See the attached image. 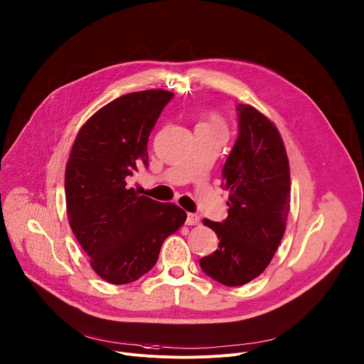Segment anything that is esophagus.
Masks as SVG:
<instances>
[{
  "instance_id": "obj_1",
  "label": "esophagus",
  "mask_w": 364,
  "mask_h": 364,
  "mask_svg": "<svg viewBox=\"0 0 364 364\" xmlns=\"http://www.w3.org/2000/svg\"><path fill=\"white\" fill-rule=\"evenodd\" d=\"M186 223H187V225H190V226H193V225H199V223H200V218L197 216L196 213H188V215H187V219H186Z\"/></svg>"
}]
</instances>
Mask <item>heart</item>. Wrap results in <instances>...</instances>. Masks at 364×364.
<instances>
[{
  "mask_svg": "<svg viewBox=\"0 0 364 364\" xmlns=\"http://www.w3.org/2000/svg\"><path fill=\"white\" fill-rule=\"evenodd\" d=\"M202 124H220V122H219L216 117H213V119H212V123H202Z\"/></svg>",
  "mask_w": 364,
  "mask_h": 364,
  "instance_id": "b5f03b06",
  "label": "heart"
}]
</instances>
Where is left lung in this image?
<instances>
[{
  "mask_svg": "<svg viewBox=\"0 0 364 364\" xmlns=\"http://www.w3.org/2000/svg\"><path fill=\"white\" fill-rule=\"evenodd\" d=\"M238 139L222 170L229 190L228 218L203 219L219 245L200 258L202 270L225 286H242L270 264L284 235L290 209V170L274 123L250 105H238Z\"/></svg>",
  "mask_w": 364,
  "mask_h": 364,
  "instance_id": "obj_1",
  "label": "left lung"
}]
</instances>
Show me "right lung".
I'll use <instances>...</instances> for the list:
<instances>
[{"instance_id":"right-lung-1","label":"right lung","mask_w":364,"mask_h":364,"mask_svg":"<svg viewBox=\"0 0 364 364\" xmlns=\"http://www.w3.org/2000/svg\"><path fill=\"white\" fill-rule=\"evenodd\" d=\"M174 97L165 90L124 94L80 129L65 170L70 226L91 269L112 284L146 274L165 238L186 222L174 203L155 202L129 187L148 167V138Z\"/></svg>"}]
</instances>
